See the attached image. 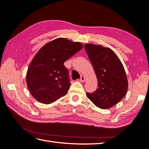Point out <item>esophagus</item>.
Wrapping results in <instances>:
<instances>
[{"label": "esophagus", "instance_id": "obj_1", "mask_svg": "<svg viewBox=\"0 0 149 149\" xmlns=\"http://www.w3.org/2000/svg\"><path fill=\"white\" fill-rule=\"evenodd\" d=\"M79 81L80 82H84V81H85V77H84V75H81L80 79H79Z\"/></svg>", "mask_w": 149, "mask_h": 149}]
</instances>
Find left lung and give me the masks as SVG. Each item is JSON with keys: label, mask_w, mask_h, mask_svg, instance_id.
<instances>
[{"label": "left lung", "mask_w": 149, "mask_h": 149, "mask_svg": "<svg viewBox=\"0 0 149 149\" xmlns=\"http://www.w3.org/2000/svg\"><path fill=\"white\" fill-rule=\"evenodd\" d=\"M84 49L98 83L97 89L93 93L87 92V97L100 109H110L127 94L128 80L123 64L109 48L88 43L84 45Z\"/></svg>", "instance_id": "8db88e82"}]
</instances>
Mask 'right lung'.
<instances>
[{
  "label": "right lung",
  "instance_id": "right-lung-1",
  "mask_svg": "<svg viewBox=\"0 0 149 149\" xmlns=\"http://www.w3.org/2000/svg\"><path fill=\"white\" fill-rule=\"evenodd\" d=\"M83 47L79 42L57 38L39 49L26 74L27 86L37 101L50 104L67 94L70 83L64 63Z\"/></svg>",
  "mask_w": 149,
  "mask_h": 149
}]
</instances>
